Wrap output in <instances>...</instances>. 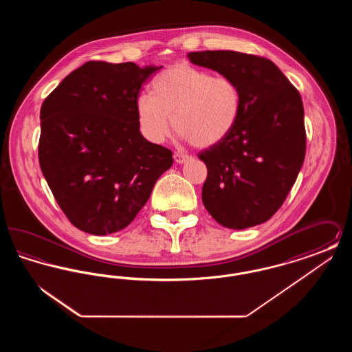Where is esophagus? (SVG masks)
<instances>
[{"label":"esophagus","mask_w":352,"mask_h":352,"mask_svg":"<svg viewBox=\"0 0 352 352\" xmlns=\"http://www.w3.org/2000/svg\"><path fill=\"white\" fill-rule=\"evenodd\" d=\"M173 158H174V161H175L177 164H184L186 161H188L191 157L187 155V154H184V153H174Z\"/></svg>","instance_id":"obj_1"}]
</instances>
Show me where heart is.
<instances>
[{
    "mask_svg": "<svg viewBox=\"0 0 352 352\" xmlns=\"http://www.w3.org/2000/svg\"><path fill=\"white\" fill-rule=\"evenodd\" d=\"M153 94H140L135 111L140 128L153 142H164L173 125L197 148L221 142L241 111L239 85L227 76L190 65L166 68L153 80Z\"/></svg>",
    "mask_w": 352,
    "mask_h": 352,
    "instance_id": "1",
    "label": "heart"
}]
</instances>
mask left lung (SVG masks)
<instances>
[{
  "instance_id": "obj_1",
  "label": "left lung",
  "mask_w": 352,
  "mask_h": 352,
  "mask_svg": "<svg viewBox=\"0 0 352 352\" xmlns=\"http://www.w3.org/2000/svg\"><path fill=\"white\" fill-rule=\"evenodd\" d=\"M187 56L232 79L241 92V111L231 133L198 155L207 166L203 204L227 228L265 223L284 204L305 160L301 95L267 58L237 51Z\"/></svg>"
}]
</instances>
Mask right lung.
<instances>
[{
  "instance_id": "1",
  "label": "right lung",
  "mask_w": 352,
  "mask_h": 352,
  "mask_svg": "<svg viewBox=\"0 0 352 352\" xmlns=\"http://www.w3.org/2000/svg\"><path fill=\"white\" fill-rule=\"evenodd\" d=\"M161 67L89 60L41 107L39 166L63 214L87 234L129 226L173 165L140 133L135 100Z\"/></svg>"
}]
</instances>
